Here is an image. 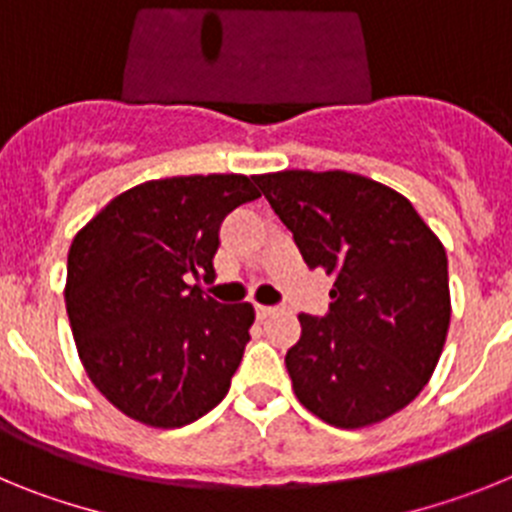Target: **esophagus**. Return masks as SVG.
<instances>
[{
  "instance_id": "34e87169",
  "label": "esophagus",
  "mask_w": 512,
  "mask_h": 512,
  "mask_svg": "<svg viewBox=\"0 0 512 512\" xmlns=\"http://www.w3.org/2000/svg\"><path fill=\"white\" fill-rule=\"evenodd\" d=\"M279 307H271V305H256V315H259L261 320L264 318H271V315H277Z\"/></svg>"
}]
</instances>
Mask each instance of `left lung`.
I'll use <instances>...</instances> for the list:
<instances>
[{
  "mask_svg": "<svg viewBox=\"0 0 512 512\" xmlns=\"http://www.w3.org/2000/svg\"><path fill=\"white\" fill-rule=\"evenodd\" d=\"M310 269L336 279L284 356L297 400L336 428L390 418L420 395L451 320L449 261L402 194L348 171L253 176Z\"/></svg>",
  "mask_w": 512,
  "mask_h": 512,
  "instance_id": "obj_1",
  "label": "left lung"
}]
</instances>
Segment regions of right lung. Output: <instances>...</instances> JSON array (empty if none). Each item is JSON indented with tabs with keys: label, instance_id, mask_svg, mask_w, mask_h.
<instances>
[{
	"label": "right lung",
	"instance_id": "right-lung-1",
	"mask_svg": "<svg viewBox=\"0 0 512 512\" xmlns=\"http://www.w3.org/2000/svg\"><path fill=\"white\" fill-rule=\"evenodd\" d=\"M261 197L248 176L138 184L71 243L66 312L87 374L128 418L182 428L210 413L251 341L253 307L205 297L220 225Z\"/></svg>",
	"mask_w": 512,
	"mask_h": 512
}]
</instances>
